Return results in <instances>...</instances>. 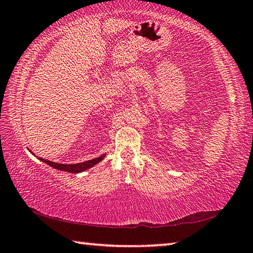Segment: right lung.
Here are the masks:
<instances>
[{
  "label": "right lung",
  "mask_w": 253,
  "mask_h": 253,
  "mask_svg": "<svg viewBox=\"0 0 253 253\" xmlns=\"http://www.w3.org/2000/svg\"><path fill=\"white\" fill-rule=\"evenodd\" d=\"M104 157H105V155H101V157L96 158V159L85 161V162L78 163V164H60V163L51 162V161H47V160H44V159H42V158H40V160L42 161V162L49 164L50 166H52V168H54L56 169L68 171V173L75 174V173H80V171H84L85 169L92 168L93 165L101 162V161L104 159Z\"/></svg>",
  "instance_id": "add662e5"
}]
</instances>
